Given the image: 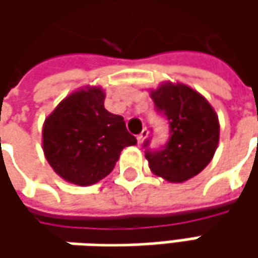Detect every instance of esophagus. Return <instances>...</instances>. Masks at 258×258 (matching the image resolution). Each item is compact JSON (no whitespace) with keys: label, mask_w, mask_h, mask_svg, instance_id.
I'll return each instance as SVG.
<instances>
[{"label":"esophagus","mask_w":258,"mask_h":258,"mask_svg":"<svg viewBox=\"0 0 258 258\" xmlns=\"http://www.w3.org/2000/svg\"><path fill=\"white\" fill-rule=\"evenodd\" d=\"M149 135V131L146 129V127H144V131L141 132V134L138 135V144H144V141H145V138Z\"/></svg>","instance_id":"obj_1"}]
</instances>
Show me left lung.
Wrapping results in <instances>:
<instances>
[{
  "mask_svg": "<svg viewBox=\"0 0 258 258\" xmlns=\"http://www.w3.org/2000/svg\"><path fill=\"white\" fill-rule=\"evenodd\" d=\"M149 94L171 129L164 149L146 151L149 168L168 182H185L211 162L220 141L218 116L203 94L182 83L165 82Z\"/></svg>",
  "mask_w": 258,
  "mask_h": 258,
  "instance_id": "left-lung-1",
  "label": "left lung"
}]
</instances>
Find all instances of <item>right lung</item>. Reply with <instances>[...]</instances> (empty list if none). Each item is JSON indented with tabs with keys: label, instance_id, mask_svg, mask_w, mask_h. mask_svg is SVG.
I'll return each instance as SVG.
<instances>
[{
	"label": "right lung",
	"instance_id": "1",
	"mask_svg": "<svg viewBox=\"0 0 258 258\" xmlns=\"http://www.w3.org/2000/svg\"><path fill=\"white\" fill-rule=\"evenodd\" d=\"M104 90L86 86L57 104L43 124L47 162L64 181L80 186L99 182L112 172L126 146L136 138L122 116L104 109Z\"/></svg>",
	"mask_w": 258,
	"mask_h": 258
}]
</instances>
